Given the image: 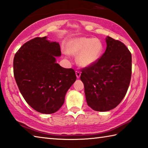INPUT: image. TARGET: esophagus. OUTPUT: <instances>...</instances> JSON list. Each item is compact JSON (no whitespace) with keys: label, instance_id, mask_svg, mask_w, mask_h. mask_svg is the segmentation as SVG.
Returning a JSON list of instances; mask_svg holds the SVG:
<instances>
[{"label":"esophagus","instance_id":"1","mask_svg":"<svg viewBox=\"0 0 148 148\" xmlns=\"http://www.w3.org/2000/svg\"><path fill=\"white\" fill-rule=\"evenodd\" d=\"M76 77H77V78H79L80 76H81V72H80L79 71H76Z\"/></svg>","mask_w":148,"mask_h":148}]
</instances>
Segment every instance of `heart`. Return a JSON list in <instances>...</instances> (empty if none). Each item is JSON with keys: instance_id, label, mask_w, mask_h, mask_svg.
I'll return each mask as SVG.
<instances>
[{"instance_id": "heart-1", "label": "heart", "mask_w": 148, "mask_h": 148, "mask_svg": "<svg viewBox=\"0 0 148 148\" xmlns=\"http://www.w3.org/2000/svg\"><path fill=\"white\" fill-rule=\"evenodd\" d=\"M66 50L70 54L77 55L78 65L87 67L100 60L103 52V45L98 39L77 37L67 44Z\"/></svg>"}]
</instances>
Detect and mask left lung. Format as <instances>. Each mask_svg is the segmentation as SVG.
<instances>
[{
    "instance_id": "obj_1",
    "label": "left lung",
    "mask_w": 148,
    "mask_h": 148,
    "mask_svg": "<svg viewBox=\"0 0 148 148\" xmlns=\"http://www.w3.org/2000/svg\"><path fill=\"white\" fill-rule=\"evenodd\" d=\"M106 41V52L95 64L83 69L80 76L88 106L100 112L110 111L122 101L132 69L131 53L125 45L109 36Z\"/></svg>"
}]
</instances>
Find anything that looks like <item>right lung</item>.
Masks as SVG:
<instances>
[{"label":"right lung","instance_id":"1","mask_svg":"<svg viewBox=\"0 0 148 148\" xmlns=\"http://www.w3.org/2000/svg\"><path fill=\"white\" fill-rule=\"evenodd\" d=\"M36 37L21 47L13 59V74L29 106L42 114L54 113L64 103L67 90L76 80L72 69L56 63L60 44Z\"/></svg>","mask_w":148,"mask_h":148}]
</instances>
